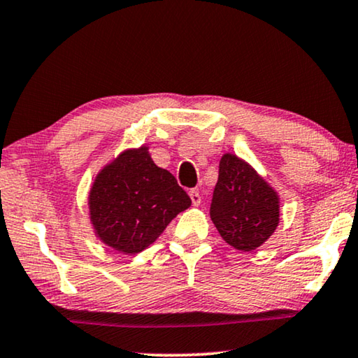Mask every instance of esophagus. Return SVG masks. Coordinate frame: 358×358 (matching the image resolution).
I'll list each match as a JSON object with an SVG mask.
<instances>
[{
	"label": "esophagus",
	"instance_id": "1",
	"mask_svg": "<svg viewBox=\"0 0 358 358\" xmlns=\"http://www.w3.org/2000/svg\"><path fill=\"white\" fill-rule=\"evenodd\" d=\"M189 197H191L192 206H194V207H199L201 206V194H199V191L191 189L189 191Z\"/></svg>",
	"mask_w": 358,
	"mask_h": 358
}]
</instances>
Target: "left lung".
<instances>
[{"label": "left lung", "instance_id": "8db88e82", "mask_svg": "<svg viewBox=\"0 0 358 358\" xmlns=\"http://www.w3.org/2000/svg\"><path fill=\"white\" fill-rule=\"evenodd\" d=\"M210 218L228 245L241 252L257 250L279 226L280 197L250 164L224 152Z\"/></svg>", "mask_w": 358, "mask_h": 358}]
</instances>
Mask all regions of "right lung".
Returning a JSON list of instances; mask_svg holds the SVG:
<instances>
[{"label":"right lung","instance_id":"add662e5","mask_svg":"<svg viewBox=\"0 0 358 358\" xmlns=\"http://www.w3.org/2000/svg\"><path fill=\"white\" fill-rule=\"evenodd\" d=\"M87 206L97 239L135 255L148 248L191 199L169 170L156 166L150 146L141 145L121 151L99 170Z\"/></svg>","mask_w":358,"mask_h":358}]
</instances>
